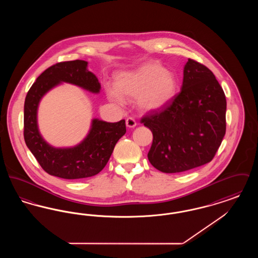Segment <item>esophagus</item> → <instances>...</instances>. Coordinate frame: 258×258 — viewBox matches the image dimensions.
Returning <instances> with one entry per match:
<instances>
[{"instance_id":"obj_1","label":"esophagus","mask_w":258,"mask_h":258,"mask_svg":"<svg viewBox=\"0 0 258 258\" xmlns=\"http://www.w3.org/2000/svg\"><path fill=\"white\" fill-rule=\"evenodd\" d=\"M125 124H126V126H128V127H135V125H136V122H135V120L134 118L128 117V118L125 120Z\"/></svg>"}]
</instances>
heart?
<instances>
[{"label": "heart", "mask_w": 258, "mask_h": 258, "mask_svg": "<svg viewBox=\"0 0 258 258\" xmlns=\"http://www.w3.org/2000/svg\"><path fill=\"white\" fill-rule=\"evenodd\" d=\"M115 86L106 87L110 99L122 104L123 98H137L139 107L146 111L164 107L176 93L174 76L155 62H147L135 71L117 74Z\"/></svg>", "instance_id": "heart-1"}]
</instances>
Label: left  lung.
I'll use <instances>...</instances> for the list:
<instances>
[{
	"label": "left lung",
	"mask_w": 258,
	"mask_h": 258,
	"mask_svg": "<svg viewBox=\"0 0 258 258\" xmlns=\"http://www.w3.org/2000/svg\"><path fill=\"white\" fill-rule=\"evenodd\" d=\"M182 90L141 118L153 134L148 160L163 173L184 172L214 159L226 131V98L214 74L188 59Z\"/></svg>",
	"instance_id": "1"
}]
</instances>
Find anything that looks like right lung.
<instances>
[{
  "mask_svg": "<svg viewBox=\"0 0 258 258\" xmlns=\"http://www.w3.org/2000/svg\"><path fill=\"white\" fill-rule=\"evenodd\" d=\"M88 62L81 60L60 61L46 69L30 88L24 104V139L27 147L41 168L62 179H83L97 175L108 160L118 140L126 128L124 120L107 123L94 119L86 138L74 148L51 147L38 133L37 111L40 98L60 82L82 87L98 93L100 84L95 74L87 70Z\"/></svg>",
  "mask_w": 258,
  "mask_h": 258,
  "instance_id": "right-lung-1",
  "label": "right lung"
}]
</instances>
